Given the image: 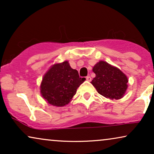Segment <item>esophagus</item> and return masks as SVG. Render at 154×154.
I'll list each match as a JSON object with an SVG mask.
<instances>
[{"label": "esophagus", "instance_id": "esophagus-1", "mask_svg": "<svg viewBox=\"0 0 154 154\" xmlns=\"http://www.w3.org/2000/svg\"><path fill=\"white\" fill-rule=\"evenodd\" d=\"M86 80H87L88 81H91V80H92V79H91V77L90 76V75H88V76H87L86 77Z\"/></svg>", "mask_w": 154, "mask_h": 154}]
</instances>
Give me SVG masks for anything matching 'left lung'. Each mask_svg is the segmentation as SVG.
Instances as JSON below:
<instances>
[{
    "label": "left lung",
    "mask_w": 154,
    "mask_h": 154,
    "mask_svg": "<svg viewBox=\"0 0 154 154\" xmlns=\"http://www.w3.org/2000/svg\"><path fill=\"white\" fill-rule=\"evenodd\" d=\"M96 76L91 83L101 95L110 100H119L125 94L128 79L117 67L100 61L92 68Z\"/></svg>",
    "instance_id": "8db88e82"
}]
</instances>
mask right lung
<instances>
[{"instance_id":"right-lung-1","label":"right lung","mask_w":154,"mask_h":154,"mask_svg":"<svg viewBox=\"0 0 154 154\" xmlns=\"http://www.w3.org/2000/svg\"><path fill=\"white\" fill-rule=\"evenodd\" d=\"M85 80L79 77L78 71L71 68L68 61L54 64L44 75L41 94L48 104L64 106L71 102Z\"/></svg>"}]
</instances>
